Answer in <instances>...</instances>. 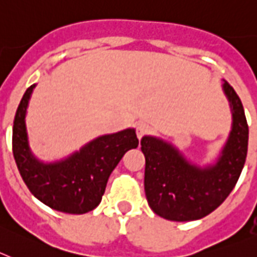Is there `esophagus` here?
Returning a JSON list of instances; mask_svg holds the SVG:
<instances>
[{"label": "esophagus", "instance_id": "34e87169", "mask_svg": "<svg viewBox=\"0 0 257 257\" xmlns=\"http://www.w3.org/2000/svg\"><path fill=\"white\" fill-rule=\"evenodd\" d=\"M150 129H151L150 125H149L147 122H144V121L138 122L137 128H136V133H137V137L141 140V138L144 137L145 135H147V133L150 132Z\"/></svg>", "mask_w": 257, "mask_h": 257}]
</instances>
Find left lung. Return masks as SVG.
<instances>
[{
    "label": "left lung",
    "instance_id": "1",
    "mask_svg": "<svg viewBox=\"0 0 257 257\" xmlns=\"http://www.w3.org/2000/svg\"><path fill=\"white\" fill-rule=\"evenodd\" d=\"M230 102L233 124L215 166L191 164L173 145L145 136V193L156 215L171 221L199 220L222 204L235 186L247 156L248 125L239 97L229 82L222 84Z\"/></svg>",
    "mask_w": 257,
    "mask_h": 257
}]
</instances>
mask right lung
I'll list each match as a JSON object with an SVG mask.
<instances>
[{
  "mask_svg": "<svg viewBox=\"0 0 257 257\" xmlns=\"http://www.w3.org/2000/svg\"><path fill=\"white\" fill-rule=\"evenodd\" d=\"M36 84L24 93L13 126V154L31 193L55 211L82 215L101 203L111 172L124 154L138 146L135 129L95 138L59 162L36 159L28 144L26 112Z\"/></svg>",
  "mask_w": 257,
  "mask_h": 257,
  "instance_id": "right-lung-1",
  "label": "right lung"
}]
</instances>
